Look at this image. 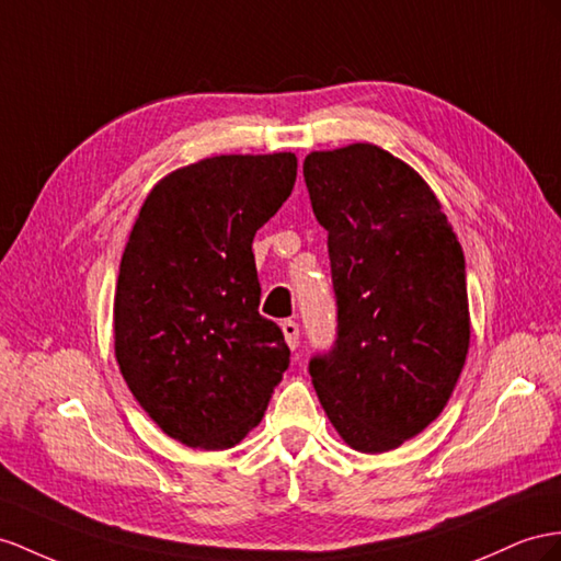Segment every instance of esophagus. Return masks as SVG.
<instances>
[{
    "label": "esophagus",
    "mask_w": 561,
    "mask_h": 561,
    "mask_svg": "<svg viewBox=\"0 0 561 561\" xmlns=\"http://www.w3.org/2000/svg\"><path fill=\"white\" fill-rule=\"evenodd\" d=\"M282 332H284V339H286V346H289L291 351L298 348V336H300V329H298V322L294 320H284L282 322Z\"/></svg>",
    "instance_id": "34e87169"
}]
</instances>
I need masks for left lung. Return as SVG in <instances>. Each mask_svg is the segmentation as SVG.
I'll use <instances>...</instances> for the list:
<instances>
[{
  "mask_svg": "<svg viewBox=\"0 0 561 561\" xmlns=\"http://www.w3.org/2000/svg\"><path fill=\"white\" fill-rule=\"evenodd\" d=\"M327 229L334 346L308 371L351 448L386 453L434 422L469 348L462 247L428 184L375 144L306 158Z\"/></svg>",
  "mask_w": 561,
  "mask_h": 561,
  "instance_id": "obj_1",
  "label": "left lung"
}]
</instances>
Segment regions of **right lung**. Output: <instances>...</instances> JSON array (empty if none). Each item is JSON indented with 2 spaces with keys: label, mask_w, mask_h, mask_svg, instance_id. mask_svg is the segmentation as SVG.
I'll list each match as a JSON object with an SVG mask.
<instances>
[{
  "label": "right lung",
  "mask_w": 561,
  "mask_h": 561,
  "mask_svg": "<svg viewBox=\"0 0 561 561\" xmlns=\"http://www.w3.org/2000/svg\"><path fill=\"white\" fill-rule=\"evenodd\" d=\"M296 156H213L144 201L113 304L116 357L170 438L225 450L263 420L289 367L282 329L257 312L253 237L296 182Z\"/></svg>",
  "instance_id": "add662e5"
}]
</instances>
